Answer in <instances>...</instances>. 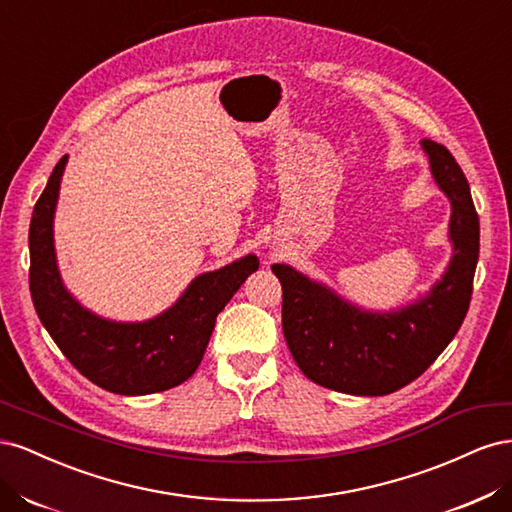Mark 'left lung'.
I'll return each instance as SVG.
<instances>
[{"label": "left lung", "instance_id": "left-lung-1", "mask_svg": "<svg viewBox=\"0 0 512 512\" xmlns=\"http://www.w3.org/2000/svg\"><path fill=\"white\" fill-rule=\"evenodd\" d=\"M433 181L451 200L453 256L440 280L391 312L350 303L290 265H273L282 284V329L292 359L324 389L378 397L416 380L451 344L472 299L478 215L466 175L444 145L421 141Z\"/></svg>", "mask_w": 512, "mask_h": 512}]
</instances>
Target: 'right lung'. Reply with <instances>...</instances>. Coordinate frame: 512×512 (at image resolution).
<instances>
[{
  "instance_id": "right-lung-1",
  "label": "right lung",
  "mask_w": 512,
  "mask_h": 512,
  "mask_svg": "<svg viewBox=\"0 0 512 512\" xmlns=\"http://www.w3.org/2000/svg\"><path fill=\"white\" fill-rule=\"evenodd\" d=\"M66 164L68 156L53 168L29 224V290L36 314L66 359L100 389L117 395L173 389L198 369L215 318L247 275L258 271V258L247 254L218 271L200 273L156 318H102L72 297L57 267L53 220Z\"/></svg>"
}]
</instances>
